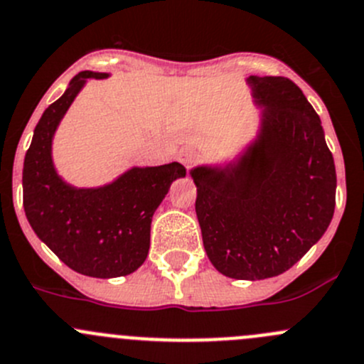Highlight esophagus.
Returning <instances> with one entry per match:
<instances>
[{"mask_svg":"<svg viewBox=\"0 0 364 364\" xmlns=\"http://www.w3.org/2000/svg\"><path fill=\"white\" fill-rule=\"evenodd\" d=\"M176 160L188 168V167H192V164L196 161V153H193L190 147H183V149H179V153L176 154Z\"/></svg>","mask_w":364,"mask_h":364,"instance_id":"34e87169","label":"esophagus"}]
</instances>
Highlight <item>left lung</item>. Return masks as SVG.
<instances>
[{
	"mask_svg": "<svg viewBox=\"0 0 364 364\" xmlns=\"http://www.w3.org/2000/svg\"><path fill=\"white\" fill-rule=\"evenodd\" d=\"M261 108L256 140L224 167L190 171L208 257L220 274L257 281L294 267L329 228L336 168L322 122L283 76H249Z\"/></svg>",
	"mask_w": 364,
	"mask_h": 364,
	"instance_id": "left-lung-1",
	"label": "left lung"
}]
</instances>
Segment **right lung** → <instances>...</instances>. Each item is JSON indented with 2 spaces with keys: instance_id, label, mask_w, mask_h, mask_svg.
Wrapping results in <instances>:
<instances>
[{
  "instance_id": "obj_1",
  "label": "right lung",
  "mask_w": 364,
  "mask_h": 364,
  "mask_svg": "<svg viewBox=\"0 0 364 364\" xmlns=\"http://www.w3.org/2000/svg\"><path fill=\"white\" fill-rule=\"evenodd\" d=\"M108 73L81 70L60 100L49 105L35 126L23 167V206L35 235L77 274L88 277L128 276L146 261L151 220L172 181L185 178L178 161L133 167L97 188H76L53 165L56 128L87 80Z\"/></svg>"
}]
</instances>
